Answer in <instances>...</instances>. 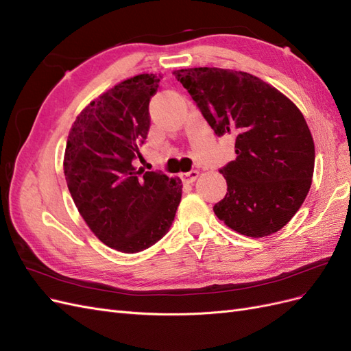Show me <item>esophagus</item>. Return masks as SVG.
<instances>
[{
    "mask_svg": "<svg viewBox=\"0 0 351 351\" xmlns=\"http://www.w3.org/2000/svg\"><path fill=\"white\" fill-rule=\"evenodd\" d=\"M197 176H199V173L196 171V169H193V171L182 174V180H183V182H186V183H193L195 180L197 178Z\"/></svg>",
    "mask_w": 351,
    "mask_h": 351,
    "instance_id": "1",
    "label": "esophagus"
}]
</instances>
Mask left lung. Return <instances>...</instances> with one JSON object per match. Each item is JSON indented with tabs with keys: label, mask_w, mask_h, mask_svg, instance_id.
Wrapping results in <instances>:
<instances>
[{
	"label": "left lung",
	"mask_w": 351,
	"mask_h": 351,
	"mask_svg": "<svg viewBox=\"0 0 351 351\" xmlns=\"http://www.w3.org/2000/svg\"><path fill=\"white\" fill-rule=\"evenodd\" d=\"M217 136L236 139L234 161L219 168L227 195L215 215L243 236L265 237L289 222L312 184L315 145L300 110L246 71H173Z\"/></svg>",
	"instance_id": "obj_1"
}]
</instances>
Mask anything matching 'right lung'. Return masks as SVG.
I'll list each match as a JSON object with an SVG mask.
<instances>
[{"label": "right lung", "instance_id": "add662e5", "mask_svg": "<svg viewBox=\"0 0 351 351\" xmlns=\"http://www.w3.org/2000/svg\"><path fill=\"white\" fill-rule=\"evenodd\" d=\"M161 74H139L92 101L73 123L64 176L80 215L104 244L123 253L151 247L171 227L182 180L136 169L149 132Z\"/></svg>", "mask_w": 351, "mask_h": 351}]
</instances>
